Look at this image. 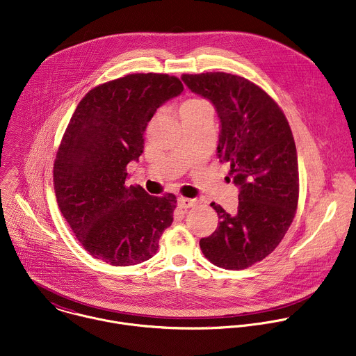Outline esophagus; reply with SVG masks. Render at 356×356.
Instances as JSON below:
<instances>
[{"label":"esophagus","instance_id":"obj_1","mask_svg":"<svg viewBox=\"0 0 356 356\" xmlns=\"http://www.w3.org/2000/svg\"><path fill=\"white\" fill-rule=\"evenodd\" d=\"M198 202L197 200H193V198H186V197H179L177 198V205L183 209H187V208H193L195 207Z\"/></svg>","mask_w":356,"mask_h":356}]
</instances>
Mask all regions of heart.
Returning a JSON list of instances; mask_svg holds the SVG:
<instances>
[{"label": "heart", "mask_w": 356, "mask_h": 356, "mask_svg": "<svg viewBox=\"0 0 356 356\" xmlns=\"http://www.w3.org/2000/svg\"><path fill=\"white\" fill-rule=\"evenodd\" d=\"M200 102H204V101H200V99H190V101H187L186 104H200Z\"/></svg>", "instance_id": "1"}]
</instances>
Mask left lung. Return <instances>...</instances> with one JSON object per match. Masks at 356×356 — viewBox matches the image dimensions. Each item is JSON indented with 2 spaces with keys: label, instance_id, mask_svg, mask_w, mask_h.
Masks as SVG:
<instances>
[{
  "label": "left lung",
  "instance_id": "left-lung-1",
  "mask_svg": "<svg viewBox=\"0 0 356 356\" xmlns=\"http://www.w3.org/2000/svg\"><path fill=\"white\" fill-rule=\"evenodd\" d=\"M181 80L215 106L220 120L218 158L230 165L238 187L234 215L211 204L220 222L200 247L213 265L241 270L272 254L296 216L300 179L294 137L279 105L250 80L223 72L183 74Z\"/></svg>",
  "mask_w": 356,
  "mask_h": 356
}]
</instances>
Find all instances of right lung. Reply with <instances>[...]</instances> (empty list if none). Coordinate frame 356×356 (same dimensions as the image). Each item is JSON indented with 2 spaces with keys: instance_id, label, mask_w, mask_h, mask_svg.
I'll use <instances>...</instances> for the list:
<instances>
[{
  "instance_id": "right-lung-1",
  "label": "right lung",
  "mask_w": 356,
  "mask_h": 356,
  "mask_svg": "<svg viewBox=\"0 0 356 356\" xmlns=\"http://www.w3.org/2000/svg\"><path fill=\"white\" fill-rule=\"evenodd\" d=\"M169 74L136 73L90 90L73 112L54 163L58 207L83 248L113 266L148 261L173 222L176 197L126 186L155 111L183 92Z\"/></svg>"
}]
</instances>
